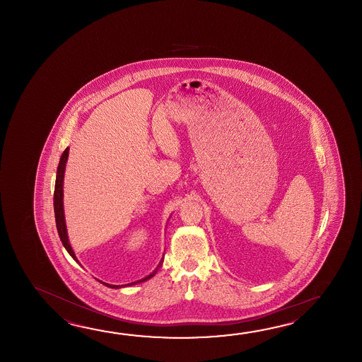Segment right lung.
I'll return each mask as SVG.
<instances>
[{"instance_id":"add662e5","label":"right lung","mask_w":362,"mask_h":362,"mask_svg":"<svg viewBox=\"0 0 362 362\" xmlns=\"http://www.w3.org/2000/svg\"><path fill=\"white\" fill-rule=\"evenodd\" d=\"M69 148L67 147V148L63 151V154H62L61 160H59V164H58V170H57V178H55L54 189L55 223H57V230H58V234H59V238H61L63 246H64V248L67 250V252H69V256H71L75 262H78L76 255H75L74 250H72V247L69 245V234H67V226H66V218H64V209H63V180H64V170H66V163H67V159H69ZM163 260H164V259L160 260V262L158 264V267L155 268L154 272H153L151 274H148L146 277L142 278V279H139V281H136V282L128 284V285H110V284H106V282H100V284H103L105 286H107V287H111V288H123V287H128V286L137 285V284L145 282L147 279L154 277L155 274H156V272H158L159 268L162 267Z\"/></svg>"}]
</instances>
